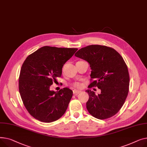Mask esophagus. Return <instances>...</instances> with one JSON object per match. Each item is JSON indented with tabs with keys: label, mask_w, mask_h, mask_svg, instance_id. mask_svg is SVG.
Segmentation results:
<instances>
[{
	"label": "esophagus",
	"mask_w": 147,
	"mask_h": 147,
	"mask_svg": "<svg viewBox=\"0 0 147 147\" xmlns=\"http://www.w3.org/2000/svg\"><path fill=\"white\" fill-rule=\"evenodd\" d=\"M81 92V91H78V90H74V91H73V93H74V95L78 94H80Z\"/></svg>",
	"instance_id": "34e87169"
}]
</instances>
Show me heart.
Instances as JSON below:
<instances>
[{"label": "heart", "mask_w": 147, "mask_h": 147, "mask_svg": "<svg viewBox=\"0 0 147 147\" xmlns=\"http://www.w3.org/2000/svg\"><path fill=\"white\" fill-rule=\"evenodd\" d=\"M72 86L74 88H75L76 89H79L82 87V84H81V83H80L79 82H75L72 84Z\"/></svg>", "instance_id": "obj_1"}]
</instances>
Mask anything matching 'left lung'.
I'll return each instance as SVG.
<instances>
[{
  "label": "left lung",
  "instance_id": "1",
  "mask_svg": "<svg viewBox=\"0 0 147 147\" xmlns=\"http://www.w3.org/2000/svg\"><path fill=\"white\" fill-rule=\"evenodd\" d=\"M75 56L90 65V88L97 87L101 90L98 95L86 90L89 95L86 104L88 112L100 120L113 116L123 106L129 92V75L123 57L114 49L101 45L81 48Z\"/></svg>",
  "mask_w": 147,
  "mask_h": 147
}]
</instances>
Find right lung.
<instances>
[{"mask_svg": "<svg viewBox=\"0 0 147 147\" xmlns=\"http://www.w3.org/2000/svg\"><path fill=\"white\" fill-rule=\"evenodd\" d=\"M77 50L44 46L25 60L19 77V91L24 105L33 117L50 123L65 113L72 91L65 87L55 92L50 91V87L61 76L64 64Z\"/></svg>", "mask_w": 147, "mask_h": 147, "instance_id": "1", "label": "right lung"}]
</instances>
